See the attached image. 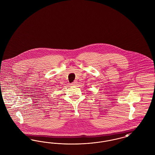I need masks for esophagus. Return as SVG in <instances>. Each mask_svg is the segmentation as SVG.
Here are the masks:
<instances>
[{
	"instance_id": "obj_1",
	"label": "esophagus",
	"mask_w": 155,
	"mask_h": 155,
	"mask_svg": "<svg viewBox=\"0 0 155 155\" xmlns=\"http://www.w3.org/2000/svg\"><path fill=\"white\" fill-rule=\"evenodd\" d=\"M77 84V82L76 81H74L73 82H72L71 84V85H75Z\"/></svg>"
}]
</instances>
